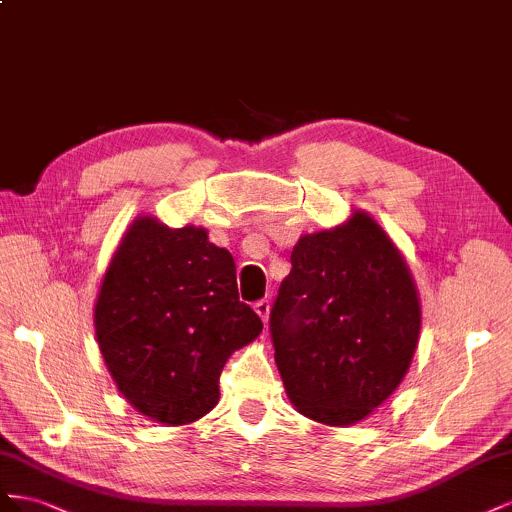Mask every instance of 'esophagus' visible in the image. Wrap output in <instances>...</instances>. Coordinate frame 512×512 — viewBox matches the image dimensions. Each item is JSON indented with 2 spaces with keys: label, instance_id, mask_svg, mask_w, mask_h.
<instances>
[{
  "label": "esophagus",
  "instance_id": "34e87169",
  "mask_svg": "<svg viewBox=\"0 0 512 512\" xmlns=\"http://www.w3.org/2000/svg\"><path fill=\"white\" fill-rule=\"evenodd\" d=\"M253 309H255V313H257L261 319H264V324H266V321H268V315H270V300H266V298L257 300Z\"/></svg>",
  "mask_w": 512,
  "mask_h": 512
}]
</instances>
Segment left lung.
Returning <instances> with one entry per match:
<instances>
[{
  "label": "left lung",
  "mask_w": 512,
  "mask_h": 512,
  "mask_svg": "<svg viewBox=\"0 0 512 512\" xmlns=\"http://www.w3.org/2000/svg\"><path fill=\"white\" fill-rule=\"evenodd\" d=\"M418 334L410 268L371 216L298 240L270 337L300 414L334 427L369 416L401 384Z\"/></svg>",
  "instance_id": "obj_1"
}]
</instances>
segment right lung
<instances>
[{
  "label": "right lung",
  "instance_id": "obj_1",
  "mask_svg": "<svg viewBox=\"0 0 512 512\" xmlns=\"http://www.w3.org/2000/svg\"><path fill=\"white\" fill-rule=\"evenodd\" d=\"M94 319L124 399L165 425L206 416L227 358L264 328L238 296L229 251L203 229H169L148 216L113 255Z\"/></svg>",
  "mask_w": 512,
  "mask_h": 512
}]
</instances>
